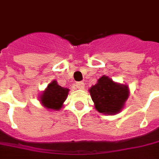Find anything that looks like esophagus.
<instances>
[{"mask_svg": "<svg viewBox=\"0 0 159 159\" xmlns=\"http://www.w3.org/2000/svg\"><path fill=\"white\" fill-rule=\"evenodd\" d=\"M84 86H85V83H83V82H77V83H76V87L77 89H83Z\"/></svg>", "mask_w": 159, "mask_h": 159, "instance_id": "1", "label": "esophagus"}]
</instances>
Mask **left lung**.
<instances>
[{
    "label": "left lung",
    "mask_w": 159,
    "mask_h": 159,
    "mask_svg": "<svg viewBox=\"0 0 159 159\" xmlns=\"http://www.w3.org/2000/svg\"><path fill=\"white\" fill-rule=\"evenodd\" d=\"M89 92L96 110L104 114L117 113L129 97L126 85L114 83L106 76H101Z\"/></svg>",
    "instance_id": "obj_1"
}]
</instances>
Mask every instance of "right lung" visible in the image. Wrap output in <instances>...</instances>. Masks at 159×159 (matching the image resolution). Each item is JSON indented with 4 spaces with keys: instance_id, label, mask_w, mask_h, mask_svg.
I'll return each instance as SVG.
<instances>
[{
    "instance_id": "1",
    "label": "right lung",
    "mask_w": 159,
    "mask_h": 159,
    "mask_svg": "<svg viewBox=\"0 0 159 159\" xmlns=\"http://www.w3.org/2000/svg\"><path fill=\"white\" fill-rule=\"evenodd\" d=\"M69 89L58 85L55 81L49 83L48 88L41 95L42 105L48 109L59 110L64 101L66 100Z\"/></svg>"
}]
</instances>
